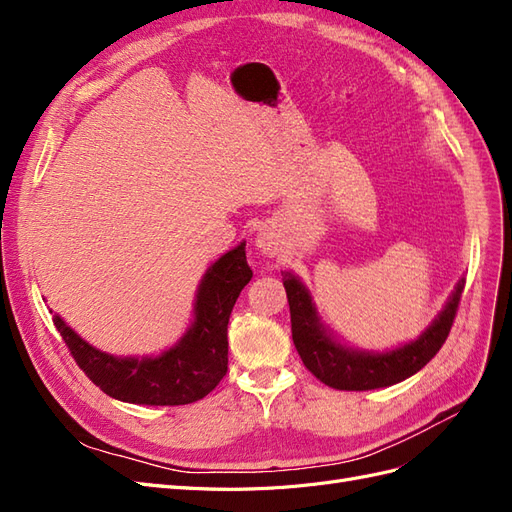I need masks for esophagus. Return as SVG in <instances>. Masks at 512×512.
Wrapping results in <instances>:
<instances>
[{
    "label": "esophagus",
    "mask_w": 512,
    "mask_h": 512,
    "mask_svg": "<svg viewBox=\"0 0 512 512\" xmlns=\"http://www.w3.org/2000/svg\"><path fill=\"white\" fill-rule=\"evenodd\" d=\"M256 247L265 256L273 258L277 252H280V235H277L271 226H262L256 235Z\"/></svg>",
    "instance_id": "obj_1"
}]
</instances>
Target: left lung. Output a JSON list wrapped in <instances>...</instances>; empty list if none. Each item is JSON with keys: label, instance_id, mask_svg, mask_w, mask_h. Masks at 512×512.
<instances>
[{"label": "left lung", "instance_id": "obj_1", "mask_svg": "<svg viewBox=\"0 0 512 512\" xmlns=\"http://www.w3.org/2000/svg\"><path fill=\"white\" fill-rule=\"evenodd\" d=\"M282 280L290 305L292 342L301 354L303 365L320 382L339 391L384 389V386L397 384L414 376L418 369H423L446 342L457 314L463 286H466V280L461 277L442 307V312L412 342L401 344L393 350L374 352L339 342L322 324L312 294H309L299 277L284 271Z\"/></svg>", "mask_w": 512, "mask_h": 512}]
</instances>
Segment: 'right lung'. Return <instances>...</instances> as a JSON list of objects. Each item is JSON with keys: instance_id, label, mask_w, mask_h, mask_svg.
<instances>
[{"instance_id": "right-lung-1", "label": "right lung", "mask_w": 512, "mask_h": 512, "mask_svg": "<svg viewBox=\"0 0 512 512\" xmlns=\"http://www.w3.org/2000/svg\"><path fill=\"white\" fill-rule=\"evenodd\" d=\"M252 269L245 241L220 256L196 288L194 320L179 342L153 356H115L76 333L59 314L53 316L74 361L87 378L113 399L138 406H183L209 395L228 369V318Z\"/></svg>"}]
</instances>
